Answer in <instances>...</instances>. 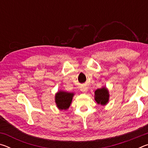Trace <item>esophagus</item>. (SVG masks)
Here are the masks:
<instances>
[{"label": "esophagus", "mask_w": 148, "mask_h": 148, "mask_svg": "<svg viewBox=\"0 0 148 148\" xmlns=\"http://www.w3.org/2000/svg\"><path fill=\"white\" fill-rule=\"evenodd\" d=\"M81 91L82 92H84V93H86V92H87V87H81Z\"/></svg>", "instance_id": "1"}]
</instances>
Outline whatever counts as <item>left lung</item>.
<instances>
[{
	"label": "left lung",
	"mask_w": 148,
	"mask_h": 148,
	"mask_svg": "<svg viewBox=\"0 0 148 148\" xmlns=\"http://www.w3.org/2000/svg\"><path fill=\"white\" fill-rule=\"evenodd\" d=\"M109 91L106 87H103L102 88L97 89L95 91V100L97 104L104 106L109 101Z\"/></svg>",
	"instance_id": "left-lung-1"
}]
</instances>
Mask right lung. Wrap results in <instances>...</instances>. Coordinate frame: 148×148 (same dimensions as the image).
Here are the masks:
<instances>
[{
  "label": "right lung",
  "mask_w": 148,
  "mask_h": 148,
  "mask_svg": "<svg viewBox=\"0 0 148 148\" xmlns=\"http://www.w3.org/2000/svg\"><path fill=\"white\" fill-rule=\"evenodd\" d=\"M74 94L73 92H69L60 90L56 94L55 102L57 107L60 110H67L71 106Z\"/></svg>",
  "instance_id": "1"
}]
</instances>
